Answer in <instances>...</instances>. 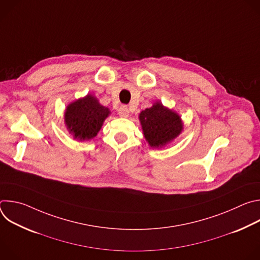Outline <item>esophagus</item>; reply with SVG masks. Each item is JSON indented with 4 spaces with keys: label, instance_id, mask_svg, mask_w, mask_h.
<instances>
[{
    "label": "esophagus",
    "instance_id": "34e87169",
    "mask_svg": "<svg viewBox=\"0 0 260 260\" xmlns=\"http://www.w3.org/2000/svg\"><path fill=\"white\" fill-rule=\"evenodd\" d=\"M118 114H119L120 117H124V118L128 117V115H129L128 108L126 106H121L118 110Z\"/></svg>",
    "mask_w": 260,
    "mask_h": 260
}]
</instances>
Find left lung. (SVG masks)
Returning a JSON list of instances; mask_svg holds the SVG:
<instances>
[{"label": "left lung", "instance_id": "8db88e82", "mask_svg": "<svg viewBox=\"0 0 260 260\" xmlns=\"http://www.w3.org/2000/svg\"><path fill=\"white\" fill-rule=\"evenodd\" d=\"M139 119L144 137L152 148L164 147L177 138L183 129L179 114L165 107L160 102L143 110Z\"/></svg>", "mask_w": 260, "mask_h": 260}]
</instances>
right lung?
Instances as JSON below:
<instances>
[{
	"mask_svg": "<svg viewBox=\"0 0 260 260\" xmlns=\"http://www.w3.org/2000/svg\"><path fill=\"white\" fill-rule=\"evenodd\" d=\"M109 114L107 107L102 106L95 96L87 94L68 105L64 123L74 139L88 141L98 135Z\"/></svg>",
	"mask_w": 260,
	"mask_h": 260,
	"instance_id": "1",
	"label": "right lung"
}]
</instances>
